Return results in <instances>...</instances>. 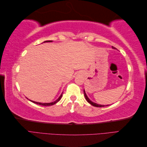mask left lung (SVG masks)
<instances>
[{
  "mask_svg": "<svg viewBox=\"0 0 147 147\" xmlns=\"http://www.w3.org/2000/svg\"><path fill=\"white\" fill-rule=\"evenodd\" d=\"M112 48H113V49H115V47H112ZM84 97H85V98H86V100L88 101V102H89V103H90L91 105H93V106H94V107H106V106H108V105H100V104H96V103H94V102H92L91 100H90V99L88 98V97L87 96V95H86V92H85V91H84Z\"/></svg>",
  "mask_w": 147,
  "mask_h": 147,
  "instance_id": "obj_1",
  "label": "left lung"
}]
</instances>
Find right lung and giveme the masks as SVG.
Returning a JSON list of instances; mask_svg holds the SVG:
<instances>
[{
    "label": "right lung",
    "mask_w": 147,
    "mask_h": 147,
    "mask_svg": "<svg viewBox=\"0 0 147 147\" xmlns=\"http://www.w3.org/2000/svg\"><path fill=\"white\" fill-rule=\"evenodd\" d=\"M53 42V41H52V40H47V41H45V42ZM62 96H63V93H62V94H61V96L59 97V98H58V99H57V100H55V101H54V102H51V103H40V102H35V101H32V100H30L31 102H34V103L36 104H38V105H43V106H50V105H54V104H56L57 102L59 101V100H60V99H61Z\"/></svg>",
    "instance_id": "right-lung-1"
}]
</instances>
